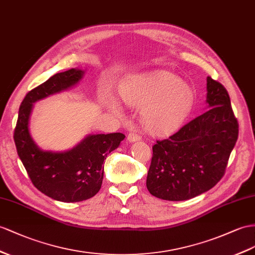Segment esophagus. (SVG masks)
<instances>
[{"instance_id":"1","label":"esophagus","mask_w":255,"mask_h":255,"mask_svg":"<svg viewBox=\"0 0 255 255\" xmlns=\"http://www.w3.org/2000/svg\"><path fill=\"white\" fill-rule=\"evenodd\" d=\"M127 140H128L129 142L140 141V140H141V135L138 134V133H135V132H130V133H128V135H127Z\"/></svg>"}]
</instances>
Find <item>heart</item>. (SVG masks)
I'll use <instances>...</instances> for the list:
<instances>
[{"label": "heart", "mask_w": 255, "mask_h": 255, "mask_svg": "<svg viewBox=\"0 0 255 255\" xmlns=\"http://www.w3.org/2000/svg\"><path fill=\"white\" fill-rule=\"evenodd\" d=\"M120 94L127 104L145 107L141 120L153 134H165L177 129L190 113L193 103L190 88L166 72L134 77L122 85ZM110 107L121 112L115 101H111Z\"/></svg>", "instance_id": "1"}]
</instances>
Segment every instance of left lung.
Returning <instances> with one entry per match:
<instances>
[{
    "instance_id": "8db88e82",
    "label": "left lung",
    "mask_w": 255,
    "mask_h": 255,
    "mask_svg": "<svg viewBox=\"0 0 255 255\" xmlns=\"http://www.w3.org/2000/svg\"><path fill=\"white\" fill-rule=\"evenodd\" d=\"M207 103L201 115L153 145L146 187L155 197L191 199L210 190L225 174L239 125L227 90L210 76Z\"/></svg>"
}]
</instances>
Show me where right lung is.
<instances>
[{"label": "right lung", "instance_id": "1", "mask_svg": "<svg viewBox=\"0 0 255 255\" xmlns=\"http://www.w3.org/2000/svg\"><path fill=\"white\" fill-rule=\"evenodd\" d=\"M83 74L80 69H70L30 90L19 108L14 131L18 156L32 183L48 197L63 202L86 200L99 192L103 162L125 138L121 132L88 135L77 146L64 153L42 151L32 140L29 119L33 103L73 86Z\"/></svg>", "mask_w": 255, "mask_h": 255}]
</instances>
